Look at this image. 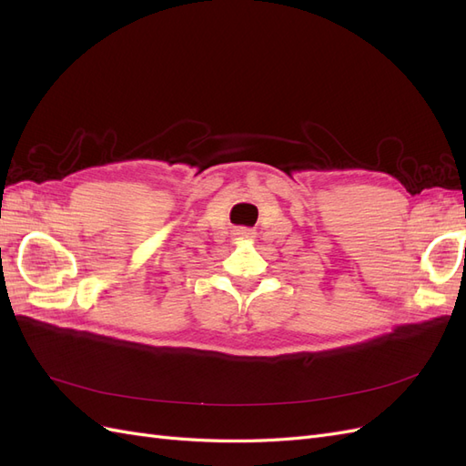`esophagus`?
I'll return each instance as SVG.
<instances>
[{
    "mask_svg": "<svg viewBox=\"0 0 466 466\" xmlns=\"http://www.w3.org/2000/svg\"><path fill=\"white\" fill-rule=\"evenodd\" d=\"M235 237L237 238H250V237H255V233H252L250 229H235Z\"/></svg>",
    "mask_w": 466,
    "mask_h": 466,
    "instance_id": "esophagus-1",
    "label": "esophagus"
}]
</instances>
